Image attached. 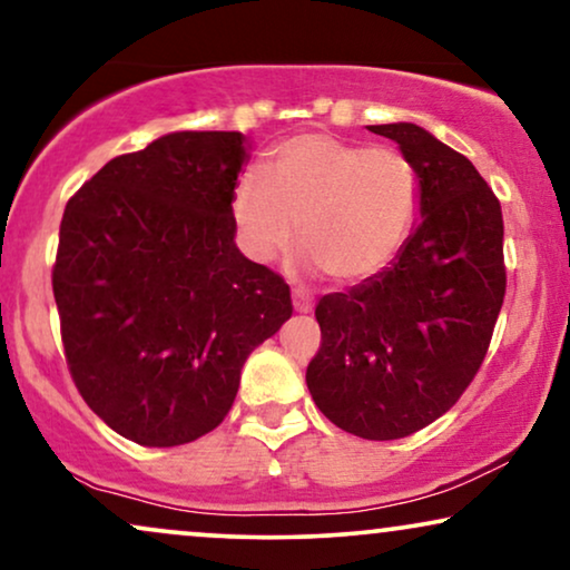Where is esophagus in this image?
<instances>
[{
    "instance_id": "obj_1",
    "label": "esophagus",
    "mask_w": 570,
    "mask_h": 570,
    "mask_svg": "<svg viewBox=\"0 0 570 570\" xmlns=\"http://www.w3.org/2000/svg\"><path fill=\"white\" fill-rule=\"evenodd\" d=\"M292 299H294V309H297V313H309V309L315 307L313 294H309L307 289H302V286H297V289L292 292Z\"/></svg>"
}]
</instances>
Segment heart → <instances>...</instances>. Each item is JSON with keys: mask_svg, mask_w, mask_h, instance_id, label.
Returning <instances> with one entry per match:
<instances>
[{"mask_svg": "<svg viewBox=\"0 0 570 570\" xmlns=\"http://www.w3.org/2000/svg\"><path fill=\"white\" fill-rule=\"evenodd\" d=\"M421 205L415 165L394 147L302 134L271 149L263 173H244L234 218L249 257L286 249L294 223L302 247L331 278L355 284L394 261Z\"/></svg>", "mask_w": 570, "mask_h": 570, "instance_id": "heart-1", "label": "heart"}]
</instances>
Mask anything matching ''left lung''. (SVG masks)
I'll return each mask as SVG.
<instances>
[{
    "label": "left lung",
    "instance_id": "left-lung-1",
    "mask_svg": "<svg viewBox=\"0 0 570 570\" xmlns=\"http://www.w3.org/2000/svg\"><path fill=\"white\" fill-rule=\"evenodd\" d=\"M368 128L415 165L423 220L389 268L318 302L307 389L334 426L386 442L463 397L487 357L508 276L500 199L473 163L415 124Z\"/></svg>",
    "mask_w": 570,
    "mask_h": 570
}]
</instances>
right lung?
<instances>
[{
    "instance_id": "right-lung-1",
    "label": "right lung",
    "mask_w": 570,
    "mask_h": 570,
    "mask_svg": "<svg viewBox=\"0 0 570 570\" xmlns=\"http://www.w3.org/2000/svg\"><path fill=\"white\" fill-rule=\"evenodd\" d=\"M239 131H176L115 157L68 199L52 292L86 405L144 446L232 410L244 360L292 315L289 284L234 244Z\"/></svg>"
}]
</instances>
